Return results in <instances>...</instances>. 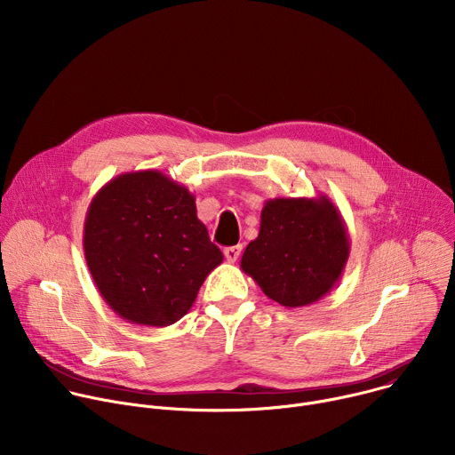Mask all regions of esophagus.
Instances as JSON below:
<instances>
[{"mask_svg": "<svg viewBox=\"0 0 455 455\" xmlns=\"http://www.w3.org/2000/svg\"><path fill=\"white\" fill-rule=\"evenodd\" d=\"M241 250H243V246H241V244H235V246H228V248H225V250H223V253H225V257H227V261H228V263H235L237 259H239V255H241Z\"/></svg>", "mask_w": 455, "mask_h": 455, "instance_id": "obj_1", "label": "esophagus"}]
</instances>
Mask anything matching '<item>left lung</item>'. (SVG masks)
<instances>
[{
	"instance_id": "left-lung-1",
	"label": "left lung",
	"mask_w": 455,
	"mask_h": 455,
	"mask_svg": "<svg viewBox=\"0 0 455 455\" xmlns=\"http://www.w3.org/2000/svg\"><path fill=\"white\" fill-rule=\"evenodd\" d=\"M349 251L346 221L326 194L274 198L265 202L261 227L241 257V270L272 300L302 307L333 290Z\"/></svg>"
}]
</instances>
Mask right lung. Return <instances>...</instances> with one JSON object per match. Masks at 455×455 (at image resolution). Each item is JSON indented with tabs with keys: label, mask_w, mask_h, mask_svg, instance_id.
<instances>
[{
	"label": "right lung",
	"mask_w": 455,
	"mask_h": 455,
	"mask_svg": "<svg viewBox=\"0 0 455 455\" xmlns=\"http://www.w3.org/2000/svg\"><path fill=\"white\" fill-rule=\"evenodd\" d=\"M83 246L106 304L124 320L153 328L178 322L223 263L194 194L155 169L118 174L95 194Z\"/></svg>",
	"instance_id": "add662e5"
}]
</instances>
